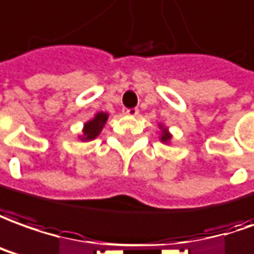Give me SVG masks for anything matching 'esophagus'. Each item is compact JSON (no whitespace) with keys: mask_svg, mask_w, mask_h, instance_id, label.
I'll return each instance as SVG.
<instances>
[{"mask_svg":"<svg viewBox=\"0 0 254 254\" xmlns=\"http://www.w3.org/2000/svg\"><path fill=\"white\" fill-rule=\"evenodd\" d=\"M138 113H139V110L137 109V108H131V109H128V108H123V115H126V116H137Z\"/></svg>","mask_w":254,"mask_h":254,"instance_id":"34e87169","label":"esophagus"}]
</instances>
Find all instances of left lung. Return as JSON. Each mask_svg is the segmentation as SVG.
<instances>
[{
  "label": "left lung",
  "instance_id": "1",
  "mask_svg": "<svg viewBox=\"0 0 254 254\" xmlns=\"http://www.w3.org/2000/svg\"><path fill=\"white\" fill-rule=\"evenodd\" d=\"M170 138H171L170 134H169L167 131L164 130V131H163V134H162V141H163V142H167V141H169Z\"/></svg>",
  "mask_w": 254,
  "mask_h": 254
}]
</instances>
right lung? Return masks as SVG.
<instances>
[{"label":"right lung","mask_w":254,"mask_h":254,"mask_svg":"<svg viewBox=\"0 0 254 254\" xmlns=\"http://www.w3.org/2000/svg\"><path fill=\"white\" fill-rule=\"evenodd\" d=\"M106 120H108V115L101 112V113H98L97 116L94 117L91 122L85 123V126H84L83 139H94V138L97 137L98 134L101 132L102 127H104L105 123H106Z\"/></svg>","instance_id":"obj_1"}]
</instances>
